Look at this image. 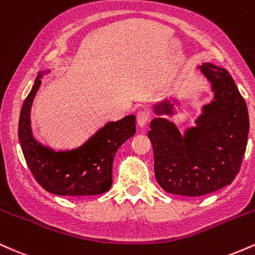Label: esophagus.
<instances>
[{
    "instance_id": "1",
    "label": "esophagus",
    "mask_w": 255,
    "mask_h": 255,
    "mask_svg": "<svg viewBox=\"0 0 255 255\" xmlns=\"http://www.w3.org/2000/svg\"><path fill=\"white\" fill-rule=\"evenodd\" d=\"M137 124L139 125V127H144L146 123L149 122V119H150V113H149V111L146 109H139L137 111Z\"/></svg>"
}]
</instances>
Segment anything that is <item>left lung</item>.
<instances>
[{
  "label": "left lung",
  "instance_id": "1",
  "mask_svg": "<svg viewBox=\"0 0 255 255\" xmlns=\"http://www.w3.org/2000/svg\"><path fill=\"white\" fill-rule=\"evenodd\" d=\"M199 69L211 82L215 98L203 107L196 127L181 134L172 122L157 117L148 132L155 178L166 192L179 196H204L232 184L247 146V105L233 77L211 63ZM154 111L158 116L174 113L169 100Z\"/></svg>",
  "mask_w": 255,
  "mask_h": 255
}]
</instances>
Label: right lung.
<instances>
[{
  "label": "right lung",
  "instance_id": "obj_1",
  "mask_svg": "<svg viewBox=\"0 0 255 255\" xmlns=\"http://www.w3.org/2000/svg\"><path fill=\"white\" fill-rule=\"evenodd\" d=\"M41 73L23 101L19 140L23 156L38 184L58 196H94L112 186V164L117 150L136 132V117L110 122L73 150L56 151L38 143L31 130V107L40 87Z\"/></svg>",
  "mask_w": 255,
  "mask_h": 255
}]
</instances>
